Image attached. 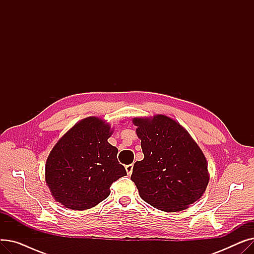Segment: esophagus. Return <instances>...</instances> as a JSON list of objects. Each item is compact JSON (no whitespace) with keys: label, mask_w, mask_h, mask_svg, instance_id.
Instances as JSON below:
<instances>
[{"label":"esophagus","mask_w":254,"mask_h":254,"mask_svg":"<svg viewBox=\"0 0 254 254\" xmlns=\"http://www.w3.org/2000/svg\"><path fill=\"white\" fill-rule=\"evenodd\" d=\"M126 170H127V173L128 176L131 175V173H132V165L127 166V167H126Z\"/></svg>","instance_id":"esophagus-1"}]
</instances>
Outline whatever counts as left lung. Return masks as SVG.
<instances>
[{"label":"left lung","mask_w":254,"mask_h":254,"mask_svg":"<svg viewBox=\"0 0 254 254\" xmlns=\"http://www.w3.org/2000/svg\"><path fill=\"white\" fill-rule=\"evenodd\" d=\"M144 154L130 179L142 199L165 212H178L203 195L210 175L207 159L178 122L164 114L135 117Z\"/></svg>","instance_id":"8db88e82"}]
</instances>
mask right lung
Returning a JSON list of instances; mask_svg holds the SVG:
<instances>
[{
  "instance_id": "obj_1",
  "label": "right lung",
  "mask_w": 254,
  "mask_h": 254,
  "mask_svg": "<svg viewBox=\"0 0 254 254\" xmlns=\"http://www.w3.org/2000/svg\"><path fill=\"white\" fill-rule=\"evenodd\" d=\"M112 134L108 123L89 116L53 146L45 165V181L57 202L82 211L109 196L111 184L127 175L117 161L118 149L108 142Z\"/></svg>"
}]
</instances>
